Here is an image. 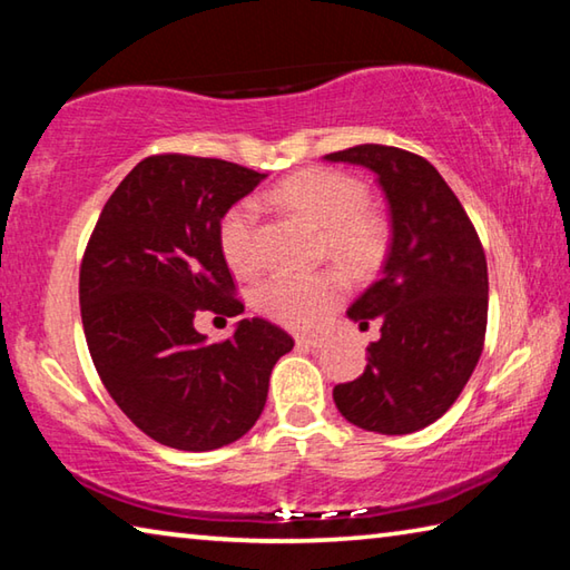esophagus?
I'll list each match as a JSON object with an SVG mask.
<instances>
[{"mask_svg": "<svg viewBox=\"0 0 570 570\" xmlns=\"http://www.w3.org/2000/svg\"><path fill=\"white\" fill-rule=\"evenodd\" d=\"M296 344L298 346H306V350H322V346L326 344V336H296Z\"/></svg>", "mask_w": 570, "mask_h": 570, "instance_id": "1", "label": "esophagus"}]
</instances>
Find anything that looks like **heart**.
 Masks as SVG:
<instances>
[{
  "instance_id": "b5f03b06",
  "label": "heart",
  "mask_w": 570,
  "mask_h": 570,
  "mask_svg": "<svg viewBox=\"0 0 570 570\" xmlns=\"http://www.w3.org/2000/svg\"><path fill=\"white\" fill-rule=\"evenodd\" d=\"M272 198L292 214L322 228V250L346 274L366 278L380 272L390 250V226L366 208L364 183L332 168H306L284 178ZM258 206L238 200L218 220V246L230 272L254 276L262 266L258 254ZM346 282L336 268L316 274L274 276L256 288L254 304L268 320L292 330H316L344 298Z\"/></svg>"
}]
</instances>
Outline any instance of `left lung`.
<instances>
[{
	"mask_svg": "<svg viewBox=\"0 0 570 570\" xmlns=\"http://www.w3.org/2000/svg\"><path fill=\"white\" fill-rule=\"evenodd\" d=\"M377 173L392 216L380 282L350 306L362 330L382 322L360 380L336 384L344 420L382 435H410L445 414L482 354L488 264L478 230L432 163L392 146L324 156Z\"/></svg>",
	"mask_w": 570,
	"mask_h": 570,
	"instance_id": "1",
	"label": "left lung"
}]
</instances>
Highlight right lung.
Masks as SVG:
<instances>
[{"label":"right lung","mask_w":570,"mask_h":570,"mask_svg":"<svg viewBox=\"0 0 570 570\" xmlns=\"http://www.w3.org/2000/svg\"><path fill=\"white\" fill-rule=\"evenodd\" d=\"M266 176L218 158L163 153L115 188L80 264V312L95 370L135 428L160 445L206 452L254 428L274 364L294 340L240 320L210 344L198 308L236 316L218 220Z\"/></svg>","instance_id":"add662e5"}]
</instances>
